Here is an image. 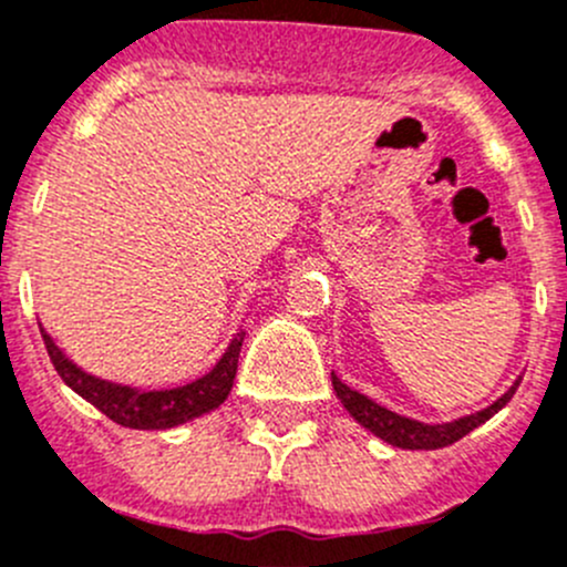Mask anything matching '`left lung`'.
I'll return each instance as SVG.
<instances>
[{
    "label": "left lung",
    "mask_w": 567,
    "mask_h": 567,
    "mask_svg": "<svg viewBox=\"0 0 567 567\" xmlns=\"http://www.w3.org/2000/svg\"><path fill=\"white\" fill-rule=\"evenodd\" d=\"M331 381H333V392H337L342 406L350 412V417L359 420L364 429L373 431L375 436L386 440L390 445H398V449H409V451H436V449H445V445H454L456 440H462V436L471 434L473 429L487 423L495 412H501V409L512 401L517 386H520V379H517L515 384L498 398V401L489 403V406L482 409V412L467 414V417L454 420V423L429 425V423H417V420L401 417V414L379 406V403L370 401L368 395H361V392L350 390L348 384H342V381L337 379V373H331Z\"/></svg>",
    "instance_id": "8db88e82"
}]
</instances>
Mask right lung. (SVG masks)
<instances>
[{
  "mask_svg": "<svg viewBox=\"0 0 567 567\" xmlns=\"http://www.w3.org/2000/svg\"><path fill=\"white\" fill-rule=\"evenodd\" d=\"M44 333L47 353H50L58 375L80 398H85L91 406H96L105 417H111L118 425H125V429L155 431L175 429V425L199 417V414L212 412L219 403H225L230 386H234L236 368H239L241 339H245V331L236 333L223 359L217 361V368L203 375V379L192 381V384L175 386V390H136V386L111 384V381H102L96 375L83 373L74 361H69L61 353V348L52 342L50 333Z\"/></svg>",
  "mask_w": 567,
  "mask_h": 567,
  "instance_id": "add662e5",
  "label": "right lung"
}]
</instances>
